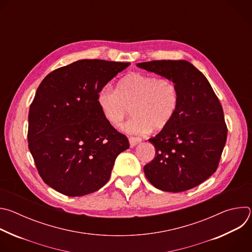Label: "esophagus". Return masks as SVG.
<instances>
[{
    "instance_id": "obj_1",
    "label": "esophagus",
    "mask_w": 252,
    "mask_h": 252,
    "mask_svg": "<svg viewBox=\"0 0 252 252\" xmlns=\"http://www.w3.org/2000/svg\"><path fill=\"white\" fill-rule=\"evenodd\" d=\"M128 141H129V145H130V147L131 148H133V147H135L137 143H139L140 141H141V138L140 137H134V136H130L129 138H128Z\"/></svg>"
}]
</instances>
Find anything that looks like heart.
<instances>
[{
	"mask_svg": "<svg viewBox=\"0 0 252 252\" xmlns=\"http://www.w3.org/2000/svg\"><path fill=\"white\" fill-rule=\"evenodd\" d=\"M97 104L104 119L121 127L130 112L134 116L126 126L133 133L164 128L172 120L178 105V90L168 78L130 73L117 86L103 87L97 94Z\"/></svg>",
	"mask_w": 252,
	"mask_h": 252,
	"instance_id": "b5f03b06",
	"label": "heart"
}]
</instances>
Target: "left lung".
<instances>
[{
  "label": "left lung",
  "mask_w": 252,
  "mask_h": 252,
  "mask_svg": "<svg viewBox=\"0 0 252 252\" xmlns=\"http://www.w3.org/2000/svg\"><path fill=\"white\" fill-rule=\"evenodd\" d=\"M136 65L170 79L178 90L171 122L149 139L156 157L143 171L160 190L193 189L218 169L225 146L227 126L220 99L204 75L188 61H152Z\"/></svg>",
  "instance_id": "8db88e82"
}]
</instances>
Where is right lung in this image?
I'll return each instance as SVG.
<instances>
[{
	"instance_id": "add662e5",
	"label": "right lung",
	"mask_w": 252,
	"mask_h": 252,
	"mask_svg": "<svg viewBox=\"0 0 252 252\" xmlns=\"http://www.w3.org/2000/svg\"><path fill=\"white\" fill-rule=\"evenodd\" d=\"M129 63L81 60L50 73L30 106L29 150L45 184L67 196L98 190L129 148L100 112L98 92Z\"/></svg>"
}]
</instances>
